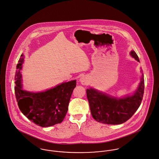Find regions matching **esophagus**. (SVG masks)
Masks as SVG:
<instances>
[{"label":"esophagus","instance_id":"esophagus-1","mask_svg":"<svg viewBox=\"0 0 159 159\" xmlns=\"http://www.w3.org/2000/svg\"><path fill=\"white\" fill-rule=\"evenodd\" d=\"M80 82L82 85H87L88 84V80L87 79V78L84 76L81 77L80 79Z\"/></svg>","mask_w":159,"mask_h":159}]
</instances>
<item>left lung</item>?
<instances>
[{
  "mask_svg": "<svg viewBox=\"0 0 159 159\" xmlns=\"http://www.w3.org/2000/svg\"><path fill=\"white\" fill-rule=\"evenodd\" d=\"M130 55L139 62L134 51ZM144 90V75L142 74L139 87L134 94L124 98H116L99 92L95 89H87V96L91 114L97 122L109 125H118L129 119L139 107Z\"/></svg>",
  "mask_w": 159,
  "mask_h": 159,
  "instance_id": "1",
  "label": "left lung"
}]
</instances>
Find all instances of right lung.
<instances>
[{
    "mask_svg": "<svg viewBox=\"0 0 159 159\" xmlns=\"http://www.w3.org/2000/svg\"><path fill=\"white\" fill-rule=\"evenodd\" d=\"M15 77V94L21 112L32 122L42 127L53 126L63 120L76 80L63 83L43 92L32 93L22 90L21 55Z\"/></svg>",
    "mask_w": 159,
    "mask_h": 159,
    "instance_id": "right-lung-1",
    "label": "right lung"
}]
</instances>
